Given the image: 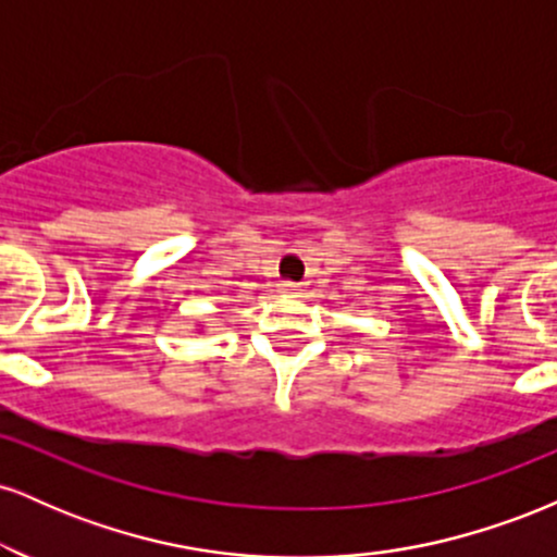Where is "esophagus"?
<instances>
[{
    "instance_id": "obj_1",
    "label": "esophagus",
    "mask_w": 557,
    "mask_h": 557,
    "mask_svg": "<svg viewBox=\"0 0 557 557\" xmlns=\"http://www.w3.org/2000/svg\"><path fill=\"white\" fill-rule=\"evenodd\" d=\"M280 293H298V283H293V280H280Z\"/></svg>"
}]
</instances>
